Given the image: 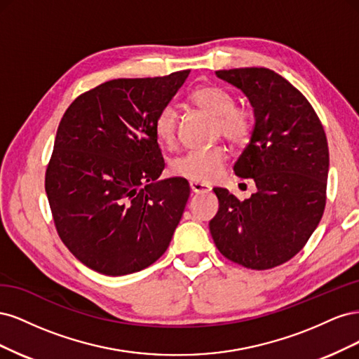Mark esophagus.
Here are the masks:
<instances>
[{
	"mask_svg": "<svg viewBox=\"0 0 359 359\" xmlns=\"http://www.w3.org/2000/svg\"><path fill=\"white\" fill-rule=\"evenodd\" d=\"M190 190L193 191V193H196V194H199V193H206V191H210L211 190V187L208 186V184H201V182H190Z\"/></svg>",
	"mask_w": 359,
	"mask_h": 359,
	"instance_id": "obj_1",
	"label": "esophagus"
}]
</instances>
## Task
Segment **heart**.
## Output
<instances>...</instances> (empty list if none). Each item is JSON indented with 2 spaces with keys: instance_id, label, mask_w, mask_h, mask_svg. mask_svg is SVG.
<instances>
[{
  "instance_id": "1",
  "label": "heart",
  "mask_w": 359,
  "mask_h": 359,
  "mask_svg": "<svg viewBox=\"0 0 359 359\" xmlns=\"http://www.w3.org/2000/svg\"><path fill=\"white\" fill-rule=\"evenodd\" d=\"M199 109L214 116V133L223 136L232 145L247 142L253 130V116L245 106L235 104L233 95L223 86L205 83L190 95ZM154 130L160 142L173 147L178 137V111L173 104L163 106L156 116ZM226 161V151L222 147L189 151L187 154L170 161V173L193 182H211L220 177Z\"/></svg>"
}]
</instances>
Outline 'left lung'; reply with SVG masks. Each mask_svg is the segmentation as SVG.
<instances>
[{
	"label": "left lung",
	"mask_w": 359,
	"mask_h": 359,
	"mask_svg": "<svg viewBox=\"0 0 359 359\" xmlns=\"http://www.w3.org/2000/svg\"><path fill=\"white\" fill-rule=\"evenodd\" d=\"M255 109L250 142L236 160L240 178L257 191L245 201L215 187L219 211L210 232L219 252L252 269L287 262L316 229L327 203L330 153L313 106L283 76L265 67L215 72Z\"/></svg>",
	"instance_id": "8db88e82"
}]
</instances>
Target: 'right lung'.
<instances>
[{"label":"right lung","instance_id":"add662e5","mask_svg":"<svg viewBox=\"0 0 359 359\" xmlns=\"http://www.w3.org/2000/svg\"><path fill=\"white\" fill-rule=\"evenodd\" d=\"M189 73L107 81L61 118L45 189L61 241L97 273H137L169 247L190 187L157 181L165 160L154 121Z\"/></svg>","mask_w":359,"mask_h":359}]
</instances>
